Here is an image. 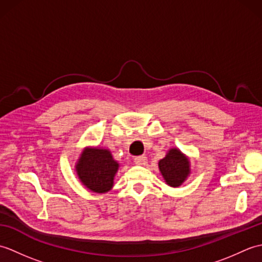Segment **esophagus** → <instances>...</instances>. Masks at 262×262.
Here are the masks:
<instances>
[{"mask_svg": "<svg viewBox=\"0 0 262 262\" xmlns=\"http://www.w3.org/2000/svg\"><path fill=\"white\" fill-rule=\"evenodd\" d=\"M134 162L137 165H145L147 163V159H146V157H144V155H142V157H136L134 159Z\"/></svg>", "mask_w": 262, "mask_h": 262, "instance_id": "esophagus-1", "label": "esophagus"}]
</instances>
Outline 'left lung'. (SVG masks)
Wrapping results in <instances>:
<instances>
[{
  "mask_svg": "<svg viewBox=\"0 0 262 262\" xmlns=\"http://www.w3.org/2000/svg\"><path fill=\"white\" fill-rule=\"evenodd\" d=\"M190 160L179 148H170L165 157L159 161V170L165 183L178 188L185 182L191 173Z\"/></svg>",
  "mask_w": 262,
  "mask_h": 262,
  "instance_id": "8db88e82",
  "label": "left lung"
}]
</instances>
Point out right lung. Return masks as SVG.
I'll return each instance as SVG.
<instances>
[{
    "label": "right lung",
    "mask_w": 262,
    "mask_h": 262,
    "mask_svg": "<svg viewBox=\"0 0 262 262\" xmlns=\"http://www.w3.org/2000/svg\"><path fill=\"white\" fill-rule=\"evenodd\" d=\"M119 163L108 148H83L75 163V172L81 183L89 190L96 193H105L114 187Z\"/></svg>",
    "instance_id": "obj_1"
}]
</instances>
